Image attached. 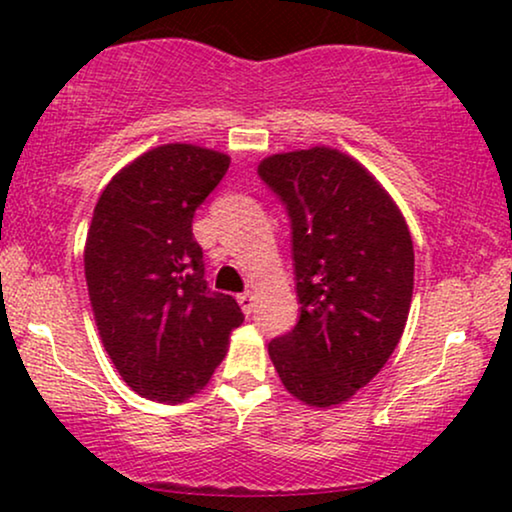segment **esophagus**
I'll return each instance as SVG.
<instances>
[{"mask_svg":"<svg viewBox=\"0 0 512 512\" xmlns=\"http://www.w3.org/2000/svg\"><path fill=\"white\" fill-rule=\"evenodd\" d=\"M237 303H240V307H242V312H244V314H251V312H254V296H251L249 291L240 293V296H237Z\"/></svg>","mask_w":512,"mask_h":512,"instance_id":"1","label":"esophagus"}]
</instances>
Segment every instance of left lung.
<instances>
[{
	"instance_id": "left-lung-1",
	"label": "left lung",
	"mask_w": 512,
	"mask_h": 512,
	"mask_svg": "<svg viewBox=\"0 0 512 512\" xmlns=\"http://www.w3.org/2000/svg\"><path fill=\"white\" fill-rule=\"evenodd\" d=\"M258 177L289 212L300 303L270 359L289 394L331 408L366 387L401 340L415 284L408 223L366 167L328 146L275 153Z\"/></svg>"
}]
</instances>
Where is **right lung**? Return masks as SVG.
<instances>
[{
  "instance_id": "1",
  "label": "right lung",
  "mask_w": 512,
  "mask_h": 512,
  "mask_svg": "<svg viewBox=\"0 0 512 512\" xmlns=\"http://www.w3.org/2000/svg\"><path fill=\"white\" fill-rule=\"evenodd\" d=\"M226 153L165 144L123 167L90 221L86 282L109 359L130 389L181 403L205 387L244 321L207 289L193 216L228 172Z\"/></svg>"
}]
</instances>
